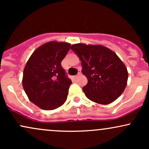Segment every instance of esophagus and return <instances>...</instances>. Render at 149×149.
<instances>
[{"label":"esophagus","instance_id":"1","mask_svg":"<svg viewBox=\"0 0 149 149\" xmlns=\"http://www.w3.org/2000/svg\"><path fill=\"white\" fill-rule=\"evenodd\" d=\"M80 74H81V70L78 69V74L76 75V76H75V77H76V78H77V77H78V76H79V75H80Z\"/></svg>","mask_w":149,"mask_h":149}]
</instances>
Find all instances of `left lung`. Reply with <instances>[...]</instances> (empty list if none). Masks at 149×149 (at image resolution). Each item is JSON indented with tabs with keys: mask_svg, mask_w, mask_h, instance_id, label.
<instances>
[{
	"mask_svg": "<svg viewBox=\"0 0 149 149\" xmlns=\"http://www.w3.org/2000/svg\"><path fill=\"white\" fill-rule=\"evenodd\" d=\"M71 49L81 61L82 73L88 78L83 88L92 102L108 104L120 96L127 85L126 66L115 52L104 46L78 43Z\"/></svg>",
	"mask_w": 149,
	"mask_h": 149,
	"instance_id": "1",
	"label": "left lung"
}]
</instances>
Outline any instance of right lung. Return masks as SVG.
<instances>
[{
  "label": "right lung",
  "mask_w": 149,
  "mask_h": 149,
  "mask_svg": "<svg viewBox=\"0 0 149 149\" xmlns=\"http://www.w3.org/2000/svg\"><path fill=\"white\" fill-rule=\"evenodd\" d=\"M71 44L51 41L31 54L23 73L24 90L32 103L43 110H53L66 102L71 80L61 62Z\"/></svg>",
  "instance_id": "obj_1"
}]
</instances>
